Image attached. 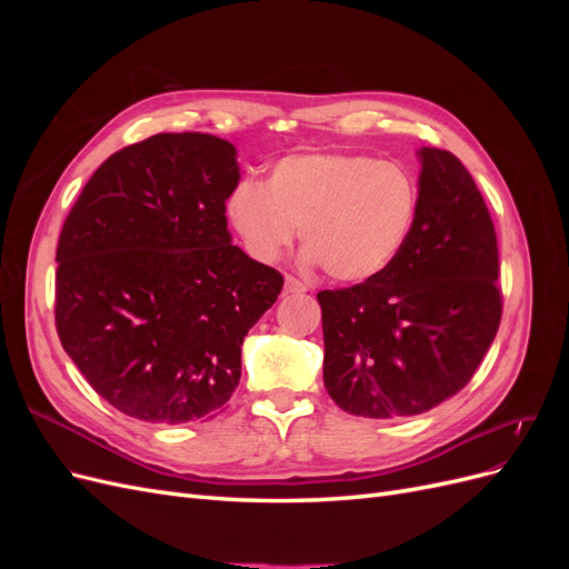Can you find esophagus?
Returning <instances> with one entry per match:
<instances>
[{
    "instance_id": "esophagus-1",
    "label": "esophagus",
    "mask_w": 569,
    "mask_h": 569,
    "mask_svg": "<svg viewBox=\"0 0 569 569\" xmlns=\"http://www.w3.org/2000/svg\"><path fill=\"white\" fill-rule=\"evenodd\" d=\"M306 289H308L306 282L295 278V274H287V278H284V291H289V295H303Z\"/></svg>"
}]
</instances>
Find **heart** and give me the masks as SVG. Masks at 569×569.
I'll return each instance as SVG.
<instances>
[{
    "instance_id": "b5f03b06",
    "label": "heart",
    "mask_w": 569,
    "mask_h": 569,
    "mask_svg": "<svg viewBox=\"0 0 569 569\" xmlns=\"http://www.w3.org/2000/svg\"><path fill=\"white\" fill-rule=\"evenodd\" d=\"M418 178L363 153H297L270 168L266 184L239 182L228 218L256 261L278 258L299 228L308 263L339 282L387 270L416 228Z\"/></svg>"
}]
</instances>
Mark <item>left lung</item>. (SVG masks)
Segmentation results:
<instances>
[{"label":"left lung","instance_id":"1","mask_svg":"<svg viewBox=\"0 0 569 569\" xmlns=\"http://www.w3.org/2000/svg\"><path fill=\"white\" fill-rule=\"evenodd\" d=\"M420 211L375 278L318 291L325 389L363 418H408L472 380L503 313L493 220L451 151L422 147Z\"/></svg>","mask_w":569,"mask_h":569}]
</instances>
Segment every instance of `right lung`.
Here are the masks:
<instances>
[{
  "instance_id": "right-lung-1",
  "label": "right lung",
  "mask_w": 569,
  "mask_h": 569,
  "mask_svg": "<svg viewBox=\"0 0 569 569\" xmlns=\"http://www.w3.org/2000/svg\"><path fill=\"white\" fill-rule=\"evenodd\" d=\"M237 149L161 132L101 163L57 247L63 351L113 408L144 422L216 418L242 377V341L284 278L232 244Z\"/></svg>"
}]
</instances>
